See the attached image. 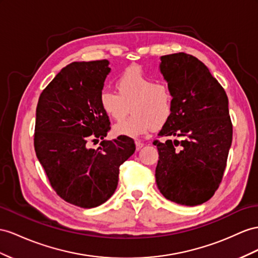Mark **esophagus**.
<instances>
[{
  "label": "esophagus",
  "mask_w": 258,
  "mask_h": 258,
  "mask_svg": "<svg viewBox=\"0 0 258 258\" xmlns=\"http://www.w3.org/2000/svg\"><path fill=\"white\" fill-rule=\"evenodd\" d=\"M135 145H136V149H137V150H140L141 148L144 147V144L141 143L140 141H136V142H135Z\"/></svg>",
  "instance_id": "1"
}]
</instances>
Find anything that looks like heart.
<instances>
[{"label": "heart", "instance_id": "1", "mask_svg": "<svg viewBox=\"0 0 258 258\" xmlns=\"http://www.w3.org/2000/svg\"><path fill=\"white\" fill-rule=\"evenodd\" d=\"M115 92L103 89L99 95L101 110L115 122L126 121L113 128L115 135L138 137L151 130H159L170 120L174 98L167 84L158 83L138 66L125 70L115 82Z\"/></svg>", "mask_w": 258, "mask_h": 258}]
</instances>
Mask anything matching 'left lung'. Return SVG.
Listing matches in <instances>:
<instances>
[{
	"label": "left lung",
	"mask_w": 258,
	"mask_h": 258,
	"mask_svg": "<svg viewBox=\"0 0 258 258\" xmlns=\"http://www.w3.org/2000/svg\"><path fill=\"white\" fill-rule=\"evenodd\" d=\"M160 72L172 90L170 120L155 141L156 182L167 200L196 206L219 187L232 143L226 91L197 57L184 52L160 57Z\"/></svg>",
	"instance_id": "1"
}]
</instances>
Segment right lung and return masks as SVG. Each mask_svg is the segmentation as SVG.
<instances>
[{
	"label": "right lung",
	"mask_w": 258,
	"mask_h": 258,
	"mask_svg": "<svg viewBox=\"0 0 258 258\" xmlns=\"http://www.w3.org/2000/svg\"><path fill=\"white\" fill-rule=\"evenodd\" d=\"M110 71L108 60L69 64L43 89L36 110L38 160L56 194L82 208L113 195L120 166L136 149L127 136L104 140L97 151L88 148V140L103 139L111 128L99 104Z\"/></svg>",
	"instance_id": "1"
}]
</instances>
